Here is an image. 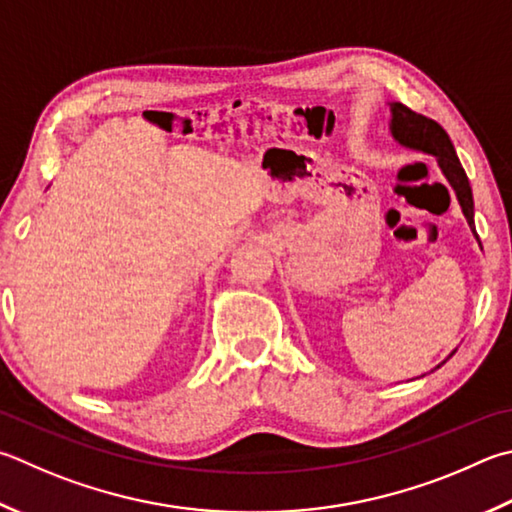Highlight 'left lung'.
Masks as SVG:
<instances>
[{"label":"left lung","mask_w":512,"mask_h":512,"mask_svg":"<svg viewBox=\"0 0 512 512\" xmlns=\"http://www.w3.org/2000/svg\"><path fill=\"white\" fill-rule=\"evenodd\" d=\"M389 111H392V120H389V132H392L394 141L398 145L407 147V150L436 156V163H439L443 176L452 185L454 194H457L459 206L463 210V217L468 219V226L477 237L475 201H472V188H470V181H468L466 172H463V167L459 163V156H457V152H454V145L450 141V136L445 134V129L439 123H436V120L416 114V111L401 105V102H389ZM452 356H454V351L450 353L448 358H452ZM448 358H445V360H448ZM443 362H441V365H443Z\"/></svg>","instance_id":"obj_1"}]
</instances>
